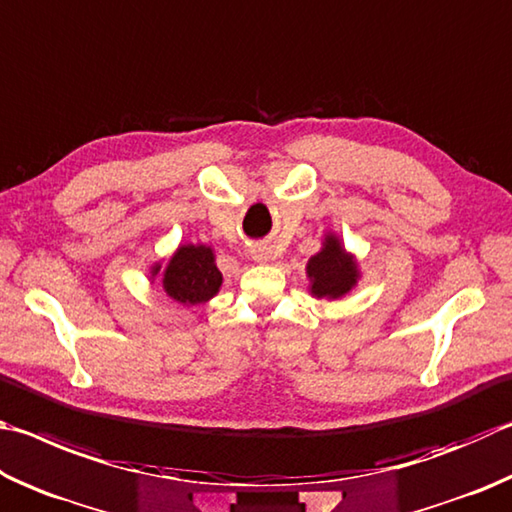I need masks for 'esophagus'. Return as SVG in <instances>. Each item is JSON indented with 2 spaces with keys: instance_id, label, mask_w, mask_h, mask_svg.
Here are the masks:
<instances>
[{
  "instance_id": "esophagus-1",
  "label": "esophagus",
  "mask_w": 512,
  "mask_h": 512,
  "mask_svg": "<svg viewBox=\"0 0 512 512\" xmlns=\"http://www.w3.org/2000/svg\"><path fill=\"white\" fill-rule=\"evenodd\" d=\"M249 254H251V258H254V261H258V263H265L267 258H270V256H267V249H265V247H261V245H254V247H251V249H249Z\"/></svg>"
}]
</instances>
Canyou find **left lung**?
Listing matches in <instances>:
<instances>
[{"mask_svg": "<svg viewBox=\"0 0 512 512\" xmlns=\"http://www.w3.org/2000/svg\"><path fill=\"white\" fill-rule=\"evenodd\" d=\"M308 276L312 279V294L339 299L355 285L357 270L351 258L344 254L339 240L328 236L326 247L310 258Z\"/></svg>", "mask_w": 512, "mask_h": 512, "instance_id": "1", "label": "left lung"}]
</instances>
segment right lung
Listing matches in <instances>:
<instances>
[{
    "mask_svg": "<svg viewBox=\"0 0 512 512\" xmlns=\"http://www.w3.org/2000/svg\"><path fill=\"white\" fill-rule=\"evenodd\" d=\"M222 274L213 263V251L204 245H184L170 258L164 274V290L179 303L197 306L218 292Z\"/></svg>",
    "mask_w": 512,
    "mask_h": 512,
    "instance_id": "1",
    "label": "right lung"
}]
</instances>
